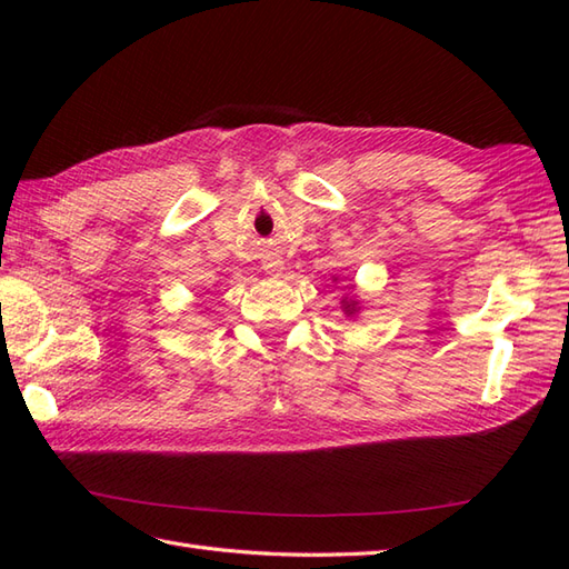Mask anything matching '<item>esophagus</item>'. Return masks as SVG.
<instances>
[{"mask_svg": "<svg viewBox=\"0 0 569 569\" xmlns=\"http://www.w3.org/2000/svg\"><path fill=\"white\" fill-rule=\"evenodd\" d=\"M266 269H269L271 273H276V276H278V271H281V263H278V261H273V263H269V266H266Z\"/></svg>", "mask_w": 569, "mask_h": 569, "instance_id": "1", "label": "esophagus"}]
</instances>
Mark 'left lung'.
I'll return each instance as SVG.
<instances>
[{
	"instance_id": "obj_1",
	"label": "left lung",
	"mask_w": 569,
	"mask_h": 569,
	"mask_svg": "<svg viewBox=\"0 0 569 569\" xmlns=\"http://www.w3.org/2000/svg\"><path fill=\"white\" fill-rule=\"evenodd\" d=\"M345 312H347V316H352V312H357V300H345Z\"/></svg>"
}]
</instances>
